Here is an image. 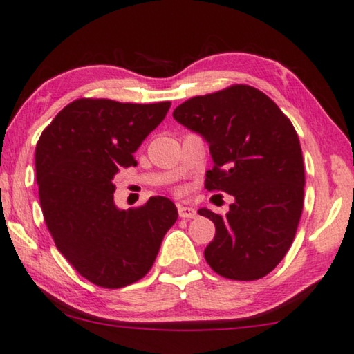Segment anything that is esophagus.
Listing matches in <instances>:
<instances>
[{
  "mask_svg": "<svg viewBox=\"0 0 354 354\" xmlns=\"http://www.w3.org/2000/svg\"><path fill=\"white\" fill-rule=\"evenodd\" d=\"M178 215H180V218H187V220H192L196 218V210L193 207H187V205H178Z\"/></svg>",
  "mask_w": 354,
  "mask_h": 354,
  "instance_id": "1",
  "label": "esophagus"
}]
</instances>
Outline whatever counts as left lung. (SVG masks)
<instances>
[{
    "instance_id": "obj_1",
    "label": "left lung",
    "mask_w": 354,
    "mask_h": 354,
    "mask_svg": "<svg viewBox=\"0 0 354 354\" xmlns=\"http://www.w3.org/2000/svg\"><path fill=\"white\" fill-rule=\"evenodd\" d=\"M172 117L209 144L214 169L205 174V188L234 196L226 216L198 210L215 225L205 261L225 279H263L290 250L304 207L306 174L295 127L248 85L194 96Z\"/></svg>"
}]
</instances>
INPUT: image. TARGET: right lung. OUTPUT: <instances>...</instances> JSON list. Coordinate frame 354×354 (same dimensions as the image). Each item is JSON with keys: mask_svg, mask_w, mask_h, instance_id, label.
<instances>
[{"mask_svg": "<svg viewBox=\"0 0 354 354\" xmlns=\"http://www.w3.org/2000/svg\"><path fill=\"white\" fill-rule=\"evenodd\" d=\"M171 102L131 104L82 97L68 104L36 145L41 209L59 253L97 286L122 288L151 269L177 207L153 196L142 207L113 203V177L165 120Z\"/></svg>", "mask_w": 354, "mask_h": 354, "instance_id": "right-lung-1", "label": "right lung"}]
</instances>
